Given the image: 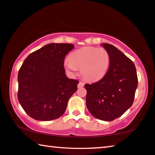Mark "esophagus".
I'll return each mask as SVG.
<instances>
[{
  "label": "esophagus",
  "instance_id": "obj_1",
  "mask_svg": "<svg viewBox=\"0 0 155 155\" xmlns=\"http://www.w3.org/2000/svg\"><path fill=\"white\" fill-rule=\"evenodd\" d=\"M83 86H84V83L82 81H79V83L78 84V87H81Z\"/></svg>",
  "mask_w": 155,
  "mask_h": 155
}]
</instances>
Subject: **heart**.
<instances>
[{
    "label": "heart",
    "mask_w": 155,
    "mask_h": 155,
    "mask_svg": "<svg viewBox=\"0 0 155 155\" xmlns=\"http://www.w3.org/2000/svg\"><path fill=\"white\" fill-rule=\"evenodd\" d=\"M110 63L108 51L102 47H83L73 51L64 61L65 70L71 74L80 69L81 74L89 81H97L107 72Z\"/></svg>",
    "instance_id": "heart-1"
}]
</instances>
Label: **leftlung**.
Here are the masks:
<instances>
[{
	"label": "left lung",
	"instance_id": "obj_1",
	"mask_svg": "<svg viewBox=\"0 0 155 155\" xmlns=\"http://www.w3.org/2000/svg\"><path fill=\"white\" fill-rule=\"evenodd\" d=\"M102 46L109 54V68L100 81L85 84L86 106L94 117L112 121L132 105L138 77L131 60L114 46L107 43Z\"/></svg>",
	"mask_w": 155,
	"mask_h": 155
}]
</instances>
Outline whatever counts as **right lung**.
I'll return each instance as SVG.
<instances>
[{"label": "right lung", "mask_w": 155, "mask_h": 155, "mask_svg": "<svg viewBox=\"0 0 155 155\" xmlns=\"http://www.w3.org/2000/svg\"><path fill=\"white\" fill-rule=\"evenodd\" d=\"M74 47L71 44H48L25 59L18 73L17 97L32 118L52 120L65 111L78 84L64 73V58Z\"/></svg>", "instance_id": "obj_1"}]
</instances>
